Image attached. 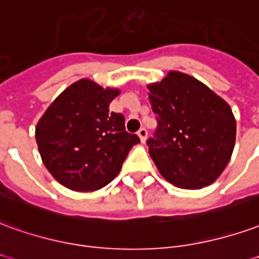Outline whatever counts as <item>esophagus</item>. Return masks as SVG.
<instances>
[{
  "label": "esophagus",
  "instance_id": "34e87169",
  "mask_svg": "<svg viewBox=\"0 0 259 259\" xmlns=\"http://www.w3.org/2000/svg\"><path fill=\"white\" fill-rule=\"evenodd\" d=\"M137 136L140 137V142L146 143V140H147V130L144 129V127H142V129L137 132Z\"/></svg>",
  "mask_w": 259,
  "mask_h": 259
}]
</instances>
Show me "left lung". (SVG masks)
<instances>
[{
  "mask_svg": "<svg viewBox=\"0 0 259 259\" xmlns=\"http://www.w3.org/2000/svg\"><path fill=\"white\" fill-rule=\"evenodd\" d=\"M148 99L158 115L148 153L165 180L182 189H200L222 175L236 144L230 105L192 75L168 71L148 84Z\"/></svg>",
  "mask_w": 259,
  "mask_h": 259,
  "instance_id": "1",
  "label": "left lung"
}]
</instances>
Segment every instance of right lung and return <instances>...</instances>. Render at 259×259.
<instances>
[{
	"mask_svg": "<svg viewBox=\"0 0 259 259\" xmlns=\"http://www.w3.org/2000/svg\"><path fill=\"white\" fill-rule=\"evenodd\" d=\"M119 88L81 78L45 111L35 137L54 180L71 191L92 192L116 178L130 148L140 143L124 130V117L109 112Z\"/></svg>",
	"mask_w": 259,
	"mask_h": 259,
	"instance_id": "add662e5",
	"label": "right lung"
}]
</instances>
